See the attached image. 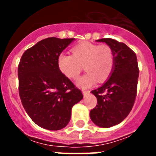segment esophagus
<instances>
[{
  "mask_svg": "<svg viewBox=\"0 0 156 156\" xmlns=\"http://www.w3.org/2000/svg\"><path fill=\"white\" fill-rule=\"evenodd\" d=\"M90 94V90H83V94L84 97H86L87 95Z\"/></svg>",
  "mask_w": 156,
  "mask_h": 156,
  "instance_id": "esophagus-1",
  "label": "esophagus"
}]
</instances>
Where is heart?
I'll list each match as a JSON object with an SVG mask.
<instances>
[{"instance_id":"obj_1","label":"heart","mask_w":156,"mask_h":156,"mask_svg":"<svg viewBox=\"0 0 156 156\" xmlns=\"http://www.w3.org/2000/svg\"><path fill=\"white\" fill-rule=\"evenodd\" d=\"M72 55L60 54L58 57V69L66 77L76 80L79 76L83 66L87 73L76 83L81 88H87L98 80L103 82L112 73L115 64L114 52L107 44H95L89 42L81 43L72 49Z\"/></svg>"}]
</instances>
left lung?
I'll return each mask as SVG.
<instances>
[{
  "instance_id": "8db88e82",
  "label": "left lung",
  "mask_w": 156,
  "mask_h": 156,
  "mask_svg": "<svg viewBox=\"0 0 156 156\" xmlns=\"http://www.w3.org/2000/svg\"><path fill=\"white\" fill-rule=\"evenodd\" d=\"M114 52L115 64L109 78L91 93L98 105L90 110V117L94 124L108 128L119 124L131 111L137 96L139 69L136 54L122 42L103 38Z\"/></svg>"
}]
</instances>
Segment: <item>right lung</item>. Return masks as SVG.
<instances>
[{
  "instance_id": "right-lung-1",
  "label": "right lung",
  "mask_w": 156,
  "mask_h": 156,
  "mask_svg": "<svg viewBox=\"0 0 156 156\" xmlns=\"http://www.w3.org/2000/svg\"><path fill=\"white\" fill-rule=\"evenodd\" d=\"M48 37L23 53L18 67L19 92L25 110L36 124L58 130L68 124L80 90L58 69V57L74 41Z\"/></svg>"
}]
</instances>
